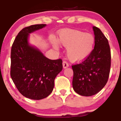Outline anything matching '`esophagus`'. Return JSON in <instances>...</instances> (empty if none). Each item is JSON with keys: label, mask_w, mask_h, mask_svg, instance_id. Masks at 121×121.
<instances>
[{"label": "esophagus", "mask_w": 121, "mask_h": 121, "mask_svg": "<svg viewBox=\"0 0 121 121\" xmlns=\"http://www.w3.org/2000/svg\"><path fill=\"white\" fill-rule=\"evenodd\" d=\"M68 66H69V64L66 61L63 62V67H64V68H66L68 67Z\"/></svg>", "instance_id": "34e87169"}]
</instances>
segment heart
I'll list each match as a JSON object with an SVG mask.
<instances>
[{"label":"heart","instance_id":"heart-1","mask_svg":"<svg viewBox=\"0 0 121 121\" xmlns=\"http://www.w3.org/2000/svg\"><path fill=\"white\" fill-rule=\"evenodd\" d=\"M59 43L67 48V55L73 62L83 61L90 55L94 49L95 38L91 33L77 30L62 31L59 34ZM55 49H58V43L52 41Z\"/></svg>","mask_w":121,"mask_h":121}]
</instances>
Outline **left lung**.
<instances>
[{"mask_svg": "<svg viewBox=\"0 0 121 121\" xmlns=\"http://www.w3.org/2000/svg\"><path fill=\"white\" fill-rule=\"evenodd\" d=\"M95 44L89 56L80 64L72 65V86L81 96L97 94L108 82L111 65V53L108 39L102 31L93 27Z\"/></svg>", "mask_w": 121, "mask_h": 121, "instance_id": "8db88e82", "label": "left lung"}]
</instances>
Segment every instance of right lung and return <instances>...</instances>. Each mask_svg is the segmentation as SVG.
<instances>
[{
    "mask_svg": "<svg viewBox=\"0 0 121 121\" xmlns=\"http://www.w3.org/2000/svg\"><path fill=\"white\" fill-rule=\"evenodd\" d=\"M46 25L35 24L24 28L11 48V78L21 94L33 100L46 98L52 92L55 78L63 68L61 59H49L28 44L29 33Z\"/></svg>",
    "mask_w": 121,
    "mask_h": 121,
    "instance_id": "right-lung-1",
    "label": "right lung"
}]
</instances>
